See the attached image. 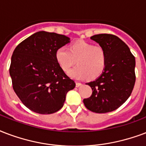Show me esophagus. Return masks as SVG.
I'll return each mask as SVG.
<instances>
[{
	"label": "esophagus",
	"instance_id": "1",
	"mask_svg": "<svg viewBox=\"0 0 146 146\" xmlns=\"http://www.w3.org/2000/svg\"><path fill=\"white\" fill-rule=\"evenodd\" d=\"M81 86H82V83H78V82L76 83V87H80Z\"/></svg>",
	"mask_w": 146,
	"mask_h": 146
}]
</instances>
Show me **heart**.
I'll return each mask as SVG.
<instances>
[{
    "mask_svg": "<svg viewBox=\"0 0 146 146\" xmlns=\"http://www.w3.org/2000/svg\"><path fill=\"white\" fill-rule=\"evenodd\" d=\"M55 56L56 62L65 73L69 72L76 61L77 66L70 70L69 75L77 80L99 77L106 64V54L103 48L86 42L73 43L69 49L61 46L57 49Z\"/></svg>",
    "mask_w": 146,
    "mask_h": 146,
    "instance_id": "heart-1",
    "label": "heart"
}]
</instances>
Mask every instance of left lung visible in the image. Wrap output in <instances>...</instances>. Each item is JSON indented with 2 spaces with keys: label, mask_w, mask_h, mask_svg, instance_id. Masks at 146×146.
I'll list each match as a JSON object with an SVG mask.
<instances>
[{
  "label": "left lung",
  "mask_w": 146,
  "mask_h": 146,
  "mask_svg": "<svg viewBox=\"0 0 146 146\" xmlns=\"http://www.w3.org/2000/svg\"><path fill=\"white\" fill-rule=\"evenodd\" d=\"M90 39L105 50L106 64L96 80L86 83L93 93L83 103L94 113H109L121 106L131 95L135 82V60L129 46L115 35L101 33Z\"/></svg>",
  "instance_id": "obj_1"
}]
</instances>
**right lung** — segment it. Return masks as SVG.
<instances>
[{
    "mask_svg": "<svg viewBox=\"0 0 146 146\" xmlns=\"http://www.w3.org/2000/svg\"><path fill=\"white\" fill-rule=\"evenodd\" d=\"M70 42L68 36L39 31L22 41L11 57L13 88L24 105L40 114H51L63 107L66 95L75 83L56 62L57 49Z\"/></svg>",
    "mask_w": 146,
    "mask_h": 146,
    "instance_id": "add662e5",
    "label": "right lung"
}]
</instances>
